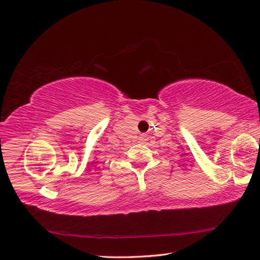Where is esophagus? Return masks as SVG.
Returning a JSON list of instances; mask_svg holds the SVG:
<instances>
[{
	"label": "esophagus",
	"mask_w": 260,
	"mask_h": 260,
	"mask_svg": "<svg viewBox=\"0 0 260 260\" xmlns=\"http://www.w3.org/2000/svg\"><path fill=\"white\" fill-rule=\"evenodd\" d=\"M141 140L145 141V140H146V136H143V135H142V136H141Z\"/></svg>",
	"instance_id": "1"
}]
</instances>
